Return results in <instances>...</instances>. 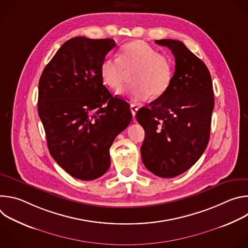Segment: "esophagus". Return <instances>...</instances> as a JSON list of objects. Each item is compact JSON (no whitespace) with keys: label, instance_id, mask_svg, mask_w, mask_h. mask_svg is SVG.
<instances>
[{"label":"esophagus","instance_id":"34e87169","mask_svg":"<svg viewBox=\"0 0 248 248\" xmlns=\"http://www.w3.org/2000/svg\"><path fill=\"white\" fill-rule=\"evenodd\" d=\"M130 111H131V114L133 117H135V114L137 113L138 111V107L135 105V104H131L130 105Z\"/></svg>","mask_w":248,"mask_h":248}]
</instances>
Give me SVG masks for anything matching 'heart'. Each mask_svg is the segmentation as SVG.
Masks as SVG:
<instances>
[{"mask_svg":"<svg viewBox=\"0 0 248 248\" xmlns=\"http://www.w3.org/2000/svg\"><path fill=\"white\" fill-rule=\"evenodd\" d=\"M131 73L134 84L128 88V94L132 101H144L150 96L158 99L166 94L171 84L173 64L170 58L141 40L124 45L118 59L107 57L100 64L103 83L115 91L124 88Z\"/></svg>","mask_w":248,"mask_h":248,"instance_id":"b5f03b06","label":"heart"}]
</instances>
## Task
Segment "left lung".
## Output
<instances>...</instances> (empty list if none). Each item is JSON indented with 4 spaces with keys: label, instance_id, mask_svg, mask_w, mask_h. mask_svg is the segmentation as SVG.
I'll list each match as a JSON object with an SVG mask.
<instances>
[{
    "label": "left lung",
    "instance_id": "8db88e82",
    "mask_svg": "<svg viewBox=\"0 0 248 248\" xmlns=\"http://www.w3.org/2000/svg\"><path fill=\"white\" fill-rule=\"evenodd\" d=\"M155 42L171 51L175 70L166 94L136 113L145 131L140 151L147 170L160 178H173L192 167L207 147L213 84L206 64L183 42Z\"/></svg>",
    "mask_w": 248,
    "mask_h": 248
}]
</instances>
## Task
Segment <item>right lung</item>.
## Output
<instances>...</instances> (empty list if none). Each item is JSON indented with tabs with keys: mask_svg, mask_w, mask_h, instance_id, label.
<instances>
[{
	"mask_svg": "<svg viewBox=\"0 0 248 248\" xmlns=\"http://www.w3.org/2000/svg\"><path fill=\"white\" fill-rule=\"evenodd\" d=\"M113 39L75 37L64 42L39 80L38 114L51 156L78 180L100 178L111 165L110 147L132 118L129 105L113 96L100 64Z\"/></svg>",
	"mask_w": 248,
	"mask_h": 248,
	"instance_id": "right-lung-1",
	"label": "right lung"
}]
</instances>
